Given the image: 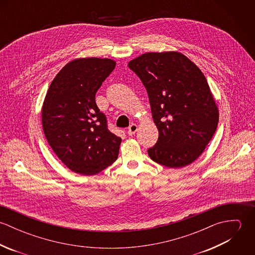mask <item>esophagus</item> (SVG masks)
<instances>
[{"mask_svg": "<svg viewBox=\"0 0 255 255\" xmlns=\"http://www.w3.org/2000/svg\"><path fill=\"white\" fill-rule=\"evenodd\" d=\"M137 130V126L135 124H132L129 126L128 129V135H133Z\"/></svg>", "mask_w": 255, "mask_h": 255, "instance_id": "obj_1", "label": "esophagus"}]
</instances>
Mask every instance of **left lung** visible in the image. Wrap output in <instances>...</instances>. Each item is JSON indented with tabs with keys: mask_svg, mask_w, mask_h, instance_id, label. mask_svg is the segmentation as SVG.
<instances>
[{
	"mask_svg": "<svg viewBox=\"0 0 255 255\" xmlns=\"http://www.w3.org/2000/svg\"><path fill=\"white\" fill-rule=\"evenodd\" d=\"M145 86L159 137L149 157L168 168L194 162L212 139L219 110L200 69L177 51L150 52L128 62Z\"/></svg>",
	"mask_w": 255,
	"mask_h": 255,
	"instance_id": "8db88e82",
	"label": "left lung"
}]
</instances>
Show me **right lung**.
Wrapping results in <instances>:
<instances>
[{
  "label": "right lung",
  "instance_id": "obj_1",
  "mask_svg": "<svg viewBox=\"0 0 255 255\" xmlns=\"http://www.w3.org/2000/svg\"><path fill=\"white\" fill-rule=\"evenodd\" d=\"M116 67L111 59L78 58L68 63L46 93L42 127L58 158L76 174L93 176L118 158L122 138L107 128L95 94Z\"/></svg>",
  "mask_w": 255,
  "mask_h": 255
}]
</instances>
